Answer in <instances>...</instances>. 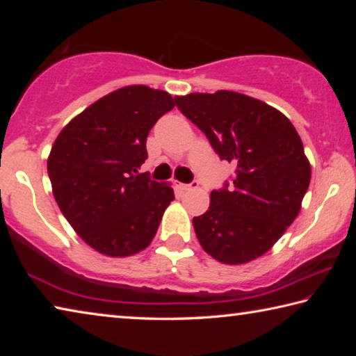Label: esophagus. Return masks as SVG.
Segmentation results:
<instances>
[{
	"label": "esophagus",
	"mask_w": 356,
	"mask_h": 356,
	"mask_svg": "<svg viewBox=\"0 0 356 356\" xmlns=\"http://www.w3.org/2000/svg\"><path fill=\"white\" fill-rule=\"evenodd\" d=\"M179 186L184 191H188V190H193V188H197V182H196V180H193L191 184H179Z\"/></svg>",
	"instance_id": "1"
}]
</instances>
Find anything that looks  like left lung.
I'll list each match as a JSON object with an SVG mask.
<instances>
[{"label":"left lung","mask_w":356,"mask_h":356,"mask_svg":"<svg viewBox=\"0 0 356 356\" xmlns=\"http://www.w3.org/2000/svg\"><path fill=\"white\" fill-rule=\"evenodd\" d=\"M221 160L237 166L229 186L210 193L209 210L193 218L204 251L229 265L250 262L278 242L301 209L311 165L284 114L232 91L174 97Z\"/></svg>","instance_id":"8db88e82"}]
</instances>
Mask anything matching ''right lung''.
Wrapping results in <instances>:
<instances>
[{
  "instance_id": "add662e5",
  "label": "right lung",
  "mask_w": 356,
  "mask_h": 356,
  "mask_svg": "<svg viewBox=\"0 0 356 356\" xmlns=\"http://www.w3.org/2000/svg\"><path fill=\"white\" fill-rule=\"evenodd\" d=\"M174 108L165 91L120 88L61 130L47 161L65 220L91 248L125 257L147 248L174 200L168 184L136 174L147 159L150 129Z\"/></svg>"
}]
</instances>
